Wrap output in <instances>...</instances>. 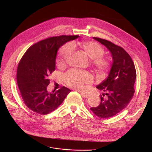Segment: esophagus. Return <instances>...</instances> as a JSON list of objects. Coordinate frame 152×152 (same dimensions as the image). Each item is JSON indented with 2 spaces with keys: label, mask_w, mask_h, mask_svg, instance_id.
<instances>
[{
  "label": "esophagus",
  "mask_w": 152,
  "mask_h": 152,
  "mask_svg": "<svg viewBox=\"0 0 152 152\" xmlns=\"http://www.w3.org/2000/svg\"><path fill=\"white\" fill-rule=\"evenodd\" d=\"M80 94H81V96H82V97H83V98H88L89 97H90V95L89 94H86V93H80Z\"/></svg>",
  "instance_id": "34e87169"
}]
</instances>
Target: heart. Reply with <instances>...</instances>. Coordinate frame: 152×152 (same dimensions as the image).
<instances>
[{"label":"heart","mask_w":152,"mask_h":152,"mask_svg":"<svg viewBox=\"0 0 152 152\" xmlns=\"http://www.w3.org/2000/svg\"><path fill=\"white\" fill-rule=\"evenodd\" d=\"M73 48H79L90 58V63L98 73H103L109 69L112 64L110 57L103 56L104 50L99 43L94 41L74 42L72 45L66 44L59 49V58L57 64L63 66L66 63L73 53ZM63 79L67 85L76 90H81L85 84H90L93 82V76L86 71H78L71 69L63 75Z\"/></svg>","instance_id":"b5f03b06"}]
</instances>
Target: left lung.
I'll use <instances>...</instances> for the list:
<instances>
[{
	"label": "left lung",
	"mask_w": 152,
	"mask_h": 152,
	"mask_svg": "<svg viewBox=\"0 0 152 152\" xmlns=\"http://www.w3.org/2000/svg\"><path fill=\"white\" fill-rule=\"evenodd\" d=\"M93 38L109 49L113 59L109 75L97 86L104 91L100 95V103L97 107L90 108L99 117L107 118L121 112L132 100L135 93L136 70L131 56L123 48L104 39Z\"/></svg>",
	"instance_id": "obj_1"
}]
</instances>
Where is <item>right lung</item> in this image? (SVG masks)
Here are the masks:
<instances>
[{"label": "right lung", "mask_w": 152, "mask_h": 152, "mask_svg": "<svg viewBox=\"0 0 152 152\" xmlns=\"http://www.w3.org/2000/svg\"><path fill=\"white\" fill-rule=\"evenodd\" d=\"M79 35L49 37L31 46L21 58L17 70V81L21 96L26 106L41 115L48 114L61 105L70 89L65 86L52 93L47 87L49 75L55 70L57 51L67 41Z\"/></svg>", "instance_id": "add662e5"}]
</instances>
